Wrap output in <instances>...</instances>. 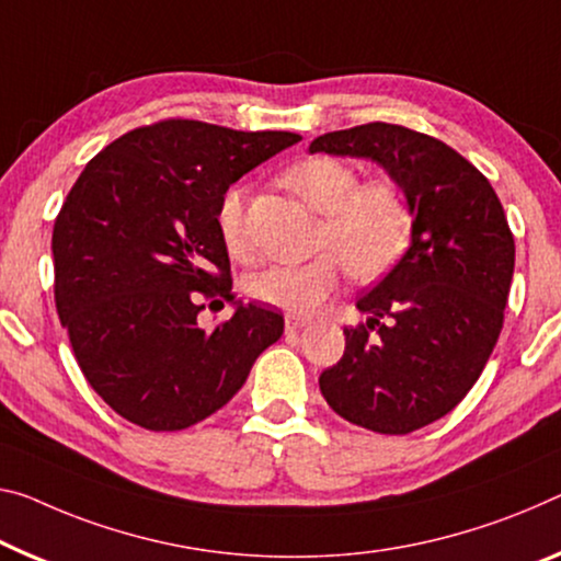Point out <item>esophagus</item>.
I'll return each mask as SVG.
<instances>
[{"label": "esophagus", "instance_id": "1", "mask_svg": "<svg viewBox=\"0 0 561 561\" xmlns=\"http://www.w3.org/2000/svg\"><path fill=\"white\" fill-rule=\"evenodd\" d=\"M308 325L306 318H298V316H286V333H298L304 331Z\"/></svg>", "mask_w": 561, "mask_h": 561}]
</instances>
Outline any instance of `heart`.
I'll return each mask as SVG.
<instances>
[{
  "label": "heart",
  "mask_w": 561,
  "mask_h": 561,
  "mask_svg": "<svg viewBox=\"0 0 561 561\" xmlns=\"http://www.w3.org/2000/svg\"><path fill=\"white\" fill-rule=\"evenodd\" d=\"M293 193L323 215L321 253L308 263H278L248 280L251 296L288 313H313L341 286L343 265L358 280H374L407 251L409 205L391 183H364L348 162L316 154L283 175ZM245 187H230L218 208L220 238L232 255L245 251Z\"/></svg>",
  "instance_id": "heart-1"
}]
</instances>
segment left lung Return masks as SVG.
Listing matches in <instances>:
<instances>
[{
  "mask_svg": "<svg viewBox=\"0 0 561 561\" xmlns=\"http://www.w3.org/2000/svg\"><path fill=\"white\" fill-rule=\"evenodd\" d=\"M308 150L376 162L407 197L409 251L356 300L366 325L343 329V358L318 383L351 424L411 434L469 393L496 346L514 275L510 222L467 158L409 127L358 125Z\"/></svg>",
  "mask_w": 561,
  "mask_h": 561,
  "instance_id": "8db88e82",
  "label": "left lung"
}]
</instances>
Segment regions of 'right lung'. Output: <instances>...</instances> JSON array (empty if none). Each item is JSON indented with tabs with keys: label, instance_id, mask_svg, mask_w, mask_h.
Wrapping results in <instances>:
<instances>
[{
	"label": "right lung",
	"instance_id": "1",
	"mask_svg": "<svg viewBox=\"0 0 561 561\" xmlns=\"http://www.w3.org/2000/svg\"><path fill=\"white\" fill-rule=\"evenodd\" d=\"M296 133L165 119L88 162L55 220V300L77 364L112 411L150 431L208 419L240 391L283 316L233 300L205 332V299L230 296L218 208L228 187Z\"/></svg>",
	"mask_w": 561,
	"mask_h": 561
}]
</instances>
